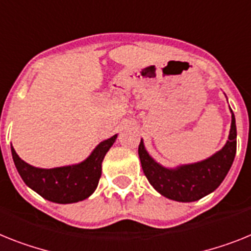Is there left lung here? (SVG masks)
I'll return each mask as SVG.
<instances>
[{
	"instance_id": "8db88e82",
	"label": "left lung",
	"mask_w": 251,
	"mask_h": 251,
	"mask_svg": "<svg viewBox=\"0 0 251 251\" xmlns=\"http://www.w3.org/2000/svg\"><path fill=\"white\" fill-rule=\"evenodd\" d=\"M236 121L231 109L228 140L221 151L204 161L167 168L161 166L147 151L143 139L139 144L142 168L151 185L171 201L190 203L213 193L225 180L236 154Z\"/></svg>"
}]
</instances>
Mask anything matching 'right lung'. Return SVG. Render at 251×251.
<instances>
[{"label":"right lung","instance_id":"1","mask_svg":"<svg viewBox=\"0 0 251 251\" xmlns=\"http://www.w3.org/2000/svg\"><path fill=\"white\" fill-rule=\"evenodd\" d=\"M117 135L103 140L85 161L77 165L56 168H38L19 157L11 147L12 159L26 186L42 198L58 204H70L89 198L98 186L102 175V162Z\"/></svg>","mask_w":251,"mask_h":251}]
</instances>
